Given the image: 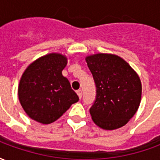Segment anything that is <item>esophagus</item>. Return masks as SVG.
<instances>
[{
    "label": "esophagus",
    "mask_w": 160,
    "mask_h": 160,
    "mask_svg": "<svg viewBox=\"0 0 160 160\" xmlns=\"http://www.w3.org/2000/svg\"><path fill=\"white\" fill-rule=\"evenodd\" d=\"M77 94H78L79 98H81V97H82V91L80 90V89H79V90L77 91Z\"/></svg>",
    "instance_id": "1"
}]
</instances>
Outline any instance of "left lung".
<instances>
[{"mask_svg": "<svg viewBox=\"0 0 160 160\" xmlns=\"http://www.w3.org/2000/svg\"><path fill=\"white\" fill-rule=\"evenodd\" d=\"M96 86V99L90 108L98 127L113 130L133 118L141 99V80L122 58L95 54L86 58Z\"/></svg>", "mask_w": 160, "mask_h": 160, "instance_id": "8db88e82", "label": "left lung"}]
</instances>
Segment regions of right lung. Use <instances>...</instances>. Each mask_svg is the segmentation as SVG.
Returning <instances> with one entry per match:
<instances>
[{"instance_id":"right-lung-1","label":"right lung","mask_w":160,"mask_h":160,"mask_svg":"<svg viewBox=\"0 0 160 160\" xmlns=\"http://www.w3.org/2000/svg\"><path fill=\"white\" fill-rule=\"evenodd\" d=\"M67 62L65 56L51 53L31 63L22 74L19 99L32 119L42 124L51 123L78 102V95L62 73Z\"/></svg>"}]
</instances>
